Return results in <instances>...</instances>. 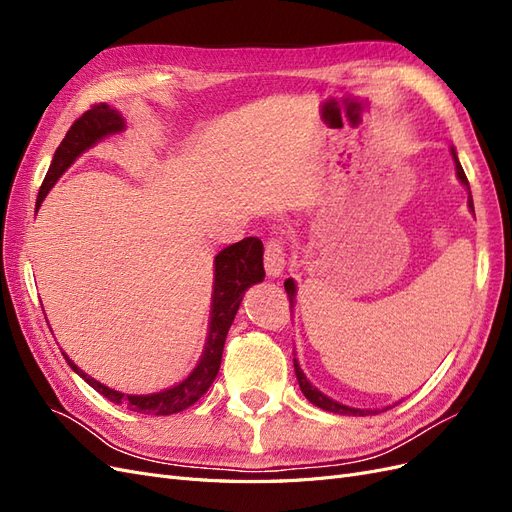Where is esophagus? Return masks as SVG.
Listing matches in <instances>:
<instances>
[{"mask_svg": "<svg viewBox=\"0 0 512 512\" xmlns=\"http://www.w3.org/2000/svg\"><path fill=\"white\" fill-rule=\"evenodd\" d=\"M286 254H284V245L282 241L271 239L265 247V269L269 277H280L286 267Z\"/></svg>", "mask_w": 512, "mask_h": 512, "instance_id": "obj_1", "label": "esophagus"}]
</instances>
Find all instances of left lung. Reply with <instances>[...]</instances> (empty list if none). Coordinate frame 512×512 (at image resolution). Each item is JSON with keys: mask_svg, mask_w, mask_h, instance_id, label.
<instances>
[{"mask_svg": "<svg viewBox=\"0 0 512 512\" xmlns=\"http://www.w3.org/2000/svg\"><path fill=\"white\" fill-rule=\"evenodd\" d=\"M451 151H453V160H455L457 177H459V181L463 183V188H466V190L470 192V183H468V177H466V173H463V168H461V164H459L457 151H455V149H451ZM468 207H470V211L474 213L472 194L468 196ZM284 288H286V294H288V299H290V309H292V307H294V297H297V286H294V280H286V282H284ZM294 374H297V382H299V386H301L303 395H305L309 401H312L314 406H318V408H322V410L333 412V414H348V416H367V414H376V412H378V410H359V408H348V406H344V404H339V401H335V399L327 397L324 393H320V391L316 389V386L305 378L303 369H301V365H299V361H297V359H294Z\"/></svg>", "mask_w": 512, "mask_h": 512, "instance_id": "8db88e82", "label": "left lung"}]
</instances>
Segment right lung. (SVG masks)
I'll return each instance as SVG.
<instances>
[{
    "label": "right lung",
    "instance_id": "1",
    "mask_svg": "<svg viewBox=\"0 0 512 512\" xmlns=\"http://www.w3.org/2000/svg\"><path fill=\"white\" fill-rule=\"evenodd\" d=\"M123 130H126V121H123L119 111H115V108H111L108 104H94L89 111H85L79 119H76L70 126L66 138L61 141V145L55 151L49 173H46L40 185L36 209H40L46 194L51 192L57 179L66 173L81 153L100 143L102 138ZM262 252H265V247H262V241L258 237H245L239 243L224 247V250L215 256L209 335L205 342V350L200 354V361L192 369V374L183 382L175 384L173 389L151 393V395L119 393L115 389H108V386H104L102 382L94 380L91 376H87L83 369H79L72 363V359L66 352L61 354H64L68 365L91 386V389H96L100 395L111 399L113 404L126 406L132 412L168 416L194 406L196 401L209 391V386L213 384L215 376H218L226 335L232 320L237 316V309L243 301L245 290L252 284L265 280Z\"/></svg>",
    "mask_w": 512,
    "mask_h": 512
}]
</instances>
